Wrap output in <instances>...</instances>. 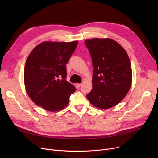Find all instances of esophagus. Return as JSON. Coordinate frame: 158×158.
I'll list each match as a JSON object with an SVG mask.
<instances>
[{
    "label": "esophagus",
    "instance_id": "34e87169",
    "mask_svg": "<svg viewBox=\"0 0 158 158\" xmlns=\"http://www.w3.org/2000/svg\"><path fill=\"white\" fill-rule=\"evenodd\" d=\"M81 85H82V84H76V86L77 88H79Z\"/></svg>",
    "mask_w": 158,
    "mask_h": 158
}]
</instances>
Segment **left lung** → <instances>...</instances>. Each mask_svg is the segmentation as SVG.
I'll return each mask as SVG.
<instances>
[{
	"mask_svg": "<svg viewBox=\"0 0 158 158\" xmlns=\"http://www.w3.org/2000/svg\"><path fill=\"white\" fill-rule=\"evenodd\" d=\"M92 60V88L86 95L93 106L109 109L126 96L131 86L132 69L125 50L111 39L85 41Z\"/></svg>",
	"mask_w": 158,
	"mask_h": 158,
	"instance_id": "8db88e82",
	"label": "left lung"
}]
</instances>
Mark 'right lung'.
<instances>
[{
    "mask_svg": "<svg viewBox=\"0 0 158 158\" xmlns=\"http://www.w3.org/2000/svg\"><path fill=\"white\" fill-rule=\"evenodd\" d=\"M78 44V41L43 42L30 52L23 77L26 92L37 106L57 111L69 104L76 88L66 80V64Z\"/></svg>",
    "mask_w": 158,
    "mask_h": 158,
    "instance_id": "add662e5",
    "label": "right lung"
}]
</instances>
